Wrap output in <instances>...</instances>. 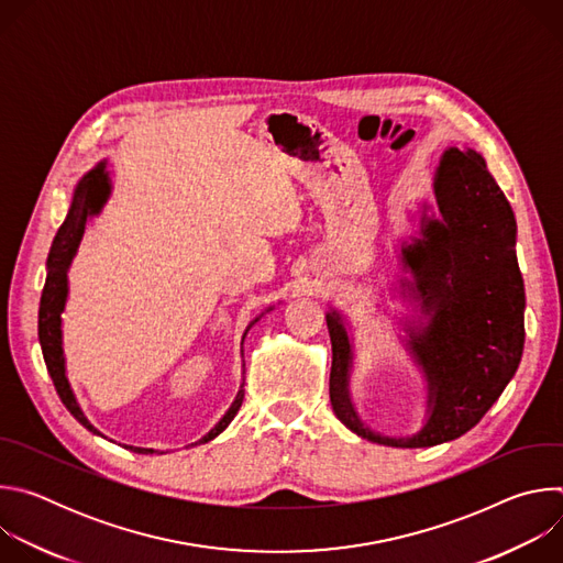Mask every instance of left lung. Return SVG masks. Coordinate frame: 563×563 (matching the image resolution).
Returning <instances> with one entry per match:
<instances>
[{
	"label": "left lung",
	"instance_id": "left-lung-1",
	"mask_svg": "<svg viewBox=\"0 0 563 563\" xmlns=\"http://www.w3.org/2000/svg\"><path fill=\"white\" fill-rule=\"evenodd\" d=\"M437 211L421 202L419 233L400 240L394 289L419 298L400 318L406 352L426 380V419L415 434L372 430L352 398L354 334L347 316L325 313L332 339L330 400L336 419L378 445L432 448L463 437L497 404L523 354L526 291L517 263V220L486 159L448 146L432 180Z\"/></svg>",
	"mask_w": 563,
	"mask_h": 563
}]
</instances>
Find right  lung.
Here are the masks:
<instances>
[{"instance_id": "1", "label": "right lung", "mask_w": 563, "mask_h": 563, "mask_svg": "<svg viewBox=\"0 0 563 563\" xmlns=\"http://www.w3.org/2000/svg\"><path fill=\"white\" fill-rule=\"evenodd\" d=\"M111 191H113V183H111V176L107 172V159H102V163H98L91 172H87L82 178L77 180V185L73 189L68 213H66L62 227L57 229V233L53 238L51 252H48L46 283H44V291H42V300H40V323H37V334H40V345H42L44 363H46V369H48V374L53 378V385H55V389H57V394L62 398V404L66 406V410L79 423H82L89 432H93L98 437H102V432L87 419L85 410L79 408L77 396H75V391L70 387L68 374H66L62 311L66 309V300H68V269H70L73 258H75V254L79 250V243H82V235L87 231V222H89V218H93V216H98L102 211V207L107 205ZM272 309H274V305L267 307L263 313H258L252 320V323L245 330V334H243V341H240V345H245L247 332ZM240 354H243V350H240ZM243 398H245V361H243V380H240V387H238V394L233 398V404L229 406V410L222 415V419L207 434H202L198 441H194L189 445L209 443L220 432H224L227 426L238 415L240 406H243ZM124 448L133 450L137 454H153V452H157L153 448H135V445H124Z\"/></svg>"}]
</instances>
